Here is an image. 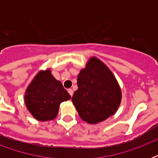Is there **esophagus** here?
<instances>
[{"mask_svg": "<svg viewBox=\"0 0 158 158\" xmlns=\"http://www.w3.org/2000/svg\"><path fill=\"white\" fill-rule=\"evenodd\" d=\"M68 92H69V95H70V96H73V94H74V91H73V89H68Z\"/></svg>", "mask_w": 158, "mask_h": 158, "instance_id": "obj_1", "label": "esophagus"}]
</instances>
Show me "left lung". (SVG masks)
<instances>
[{
	"label": "left lung",
	"mask_w": 158,
	"mask_h": 158,
	"mask_svg": "<svg viewBox=\"0 0 158 158\" xmlns=\"http://www.w3.org/2000/svg\"><path fill=\"white\" fill-rule=\"evenodd\" d=\"M77 84L72 102L83 120L98 124L117 110L121 90L111 71L100 60H89L78 75Z\"/></svg>",
	"instance_id": "1"
}]
</instances>
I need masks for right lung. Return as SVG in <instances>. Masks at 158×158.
<instances>
[{
  "instance_id": "add662e5",
  "label": "right lung",
  "mask_w": 158,
  "mask_h": 158,
  "mask_svg": "<svg viewBox=\"0 0 158 158\" xmlns=\"http://www.w3.org/2000/svg\"><path fill=\"white\" fill-rule=\"evenodd\" d=\"M71 98L50 69L40 71L28 85L24 95L26 106L35 119L48 121L56 117L60 104Z\"/></svg>"
}]
</instances>
